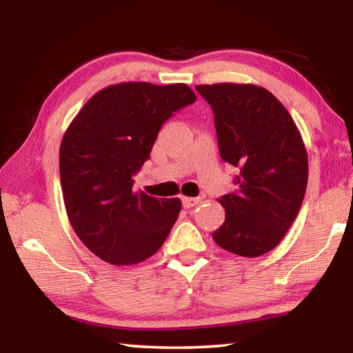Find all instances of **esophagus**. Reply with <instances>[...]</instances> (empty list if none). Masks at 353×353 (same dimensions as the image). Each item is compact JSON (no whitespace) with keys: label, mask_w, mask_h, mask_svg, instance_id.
<instances>
[{"label":"esophagus","mask_w":353,"mask_h":353,"mask_svg":"<svg viewBox=\"0 0 353 353\" xmlns=\"http://www.w3.org/2000/svg\"><path fill=\"white\" fill-rule=\"evenodd\" d=\"M201 202V198H182V205L185 208H191L194 205H198Z\"/></svg>","instance_id":"esophagus-1"}]
</instances>
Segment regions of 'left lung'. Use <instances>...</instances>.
Wrapping results in <instances>:
<instances>
[{"instance_id": "left-lung-1", "label": "left lung", "mask_w": 353, "mask_h": 353, "mask_svg": "<svg viewBox=\"0 0 353 353\" xmlns=\"http://www.w3.org/2000/svg\"><path fill=\"white\" fill-rule=\"evenodd\" d=\"M196 90L212 105L219 155L236 166V190L221 196L224 224L213 232L219 248L260 256L282 241L305 196L308 159L283 104L252 83H213Z\"/></svg>"}]
</instances>
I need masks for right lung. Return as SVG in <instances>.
Listing matches in <instances>:
<instances>
[{"label": "right lung", "mask_w": 353, "mask_h": 353, "mask_svg": "<svg viewBox=\"0 0 353 353\" xmlns=\"http://www.w3.org/2000/svg\"><path fill=\"white\" fill-rule=\"evenodd\" d=\"M194 101L185 83H115L93 94L65 132L59 166L70 224L110 265L149 259L174 225L181 199L135 191L132 177L166 119Z\"/></svg>", "instance_id": "add662e5"}]
</instances>
